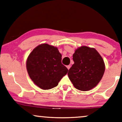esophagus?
I'll use <instances>...</instances> for the list:
<instances>
[{"instance_id":"34e87169","label":"esophagus","mask_w":122,"mask_h":122,"mask_svg":"<svg viewBox=\"0 0 122 122\" xmlns=\"http://www.w3.org/2000/svg\"><path fill=\"white\" fill-rule=\"evenodd\" d=\"M70 67H71L70 65H68V66H67V69H68V70H69V69L70 68Z\"/></svg>"}]
</instances>
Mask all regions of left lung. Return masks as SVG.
I'll return each instance as SVG.
<instances>
[{"mask_svg":"<svg viewBox=\"0 0 122 122\" xmlns=\"http://www.w3.org/2000/svg\"><path fill=\"white\" fill-rule=\"evenodd\" d=\"M74 64L68 72L69 79L76 89L88 91L95 87L102 78L105 63L94 48L82 46L73 55Z\"/></svg>","mask_w":122,"mask_h":122,"instance_id":"left-lung-1","label":"left lung"}]
</instances>
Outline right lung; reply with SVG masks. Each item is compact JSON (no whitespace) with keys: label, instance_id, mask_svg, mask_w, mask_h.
I'll use <instances>...</instances> for the list:
<instances>
[{"label":"right lung","instance_id":"obj_1","mask_svg":"<svg viewBox=\"0 0 122 122\" xmlns=\"http://www.w3.org/2000/svg\"><path fill=\"white\" fill-rule=\"evenodd\" d=\"M61 57L56 47L48 44L34 48L26 62L27 72L34 84L43 90L57 86L68 71L62 64Z\"/></svg>","mask_w":122,"mask_h":122}]
</instances>
